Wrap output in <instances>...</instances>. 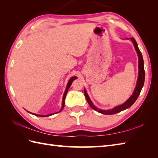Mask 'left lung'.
Segmentation results:
<instances>
[{
    "mask_svg": "<svg viewBox=\"0 0 158 158\" xmlns=\"http://www.w3.org/2000/svg\"><path fill=\"white\" fill-rule=\"evenodd\" d=\"M130 40L133 43L134 46H135V48L136 49V53H137V54H138V57H139V77H138V80H137V83H136V88L135 89V91H134L132 95L125 102L122 104V105L115 106V108H113V109L102 110V109H98L96 106L94 105V104L91 101V100H90L88 94H87L85 89H84V94H85L87 101H88V102L89 104V105L91 106L94 110H96L97 112H98L100 113L105 114V115H113V114H115V113L122 111V110H126V109L129 108V107H130L134 103H135L136 99L138 98L140 92H141V89H142L143 85H144V82H145V69H144L143 58L142 53L139 49V47H138V45H137L136 40L134 38H130Z\"/></svg>",
    "mask_w": 158,
    "mask_h": 158,
    "instance_id": "left-lung-1",
    "label": "left lung"
}]
</instances>
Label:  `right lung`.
<instances>
[{"label":"right lung","mask_w":158,"mask_h":158,"mask_svg":"<svg viewBox=\"0 0 158 158\" xmlns=\"http://www.w3.org/2000/svg\"><path fill=\"white\" fill-rule=\"evenodd\" d=\"M77 79V77H72L71 78H70V79H69V81L68 83H67V86H66V90H65V92H64V95H63V99H62V108H61V109H60V110H59V112H61V111H62V110L64 109V100H65V98H66V94H67V92H68V90H69V88L70 87V85H71L73 81L74 80H75V79ZM29 113H30V112H29ZM31 113V114H33V115H36V116H39V117H48V116H50V115H53V113H52V114H49V115H37V114L32 113ZM53 114H54V113H53Z\"/></svg>","instance_id":"1"}]
</instances>
